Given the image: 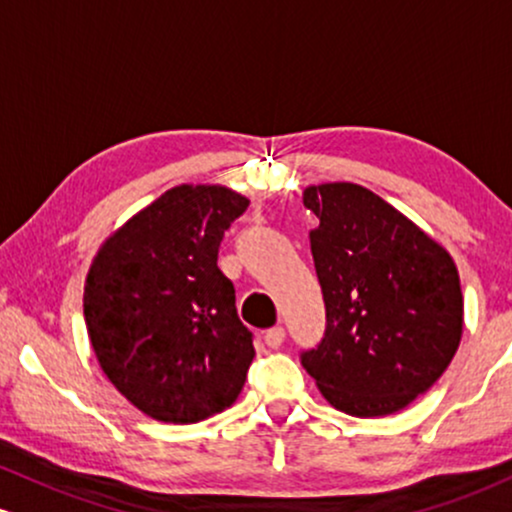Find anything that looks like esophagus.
Here are the masks:
<instances>
[{
	"label": "esophagus",
	"mask_w": 512,
	"mask_h": 512,
	"mask_svg": "<svg viewBox=\"0 0 512 512\" xmlns=\"http://www.w3.org/2000/svg\"><path fill=\"white\" fill-rule=\"evenodd\" d=\"M263 341H266L268 348H280L285 341V329L283 326H273V329H268L263 333Z\"/></svg>",
	"instance_id": "1"
}]
</instances>
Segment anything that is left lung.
Listing matches in <instances>:
<instances>
[{
	"instance_id": "1",
	"label": "left lung",
	"mask_w": 512,
	"mask_h": 512,
	"mask_svg": "<svg viewBox=\"0 0 512 512\" xmlns=\"http://www.w3.org/2000/svg\"><path fill=\"white\" fill-rule=\"evenodd\" d=\"M326 331L302 367L333 409L372 418L428 392L462 341L464 300L452 256L358 183L304 191Z\"/></svg>"
}]
</instances>
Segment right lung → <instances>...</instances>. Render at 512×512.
<instances>
[{"label":"right lung","instance_id":"add662e5","mask_svg":"<svg viewBox=\"0 0 512 512\" xmlns=\"http://www.w3.org/2000/svg\"><path fill=\"white\" fill-rule=\"evenodd\" d=\"M246 208L225 186L183 183L130 217L91 263V348L113 387L154 421H205L244 387L254 336L237 317L217 251Z\"/></svg>","mask_w":512,"mask_h":512}]
</instances>
